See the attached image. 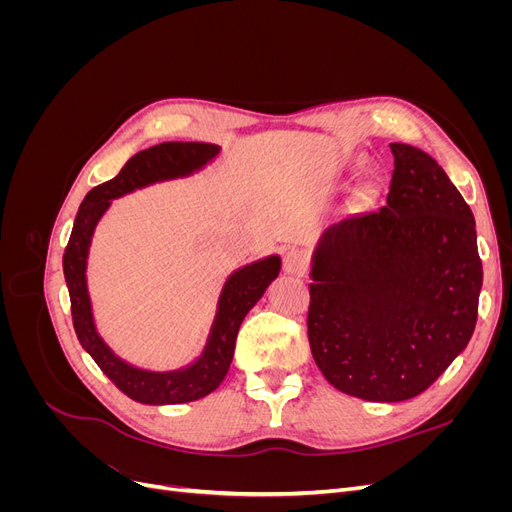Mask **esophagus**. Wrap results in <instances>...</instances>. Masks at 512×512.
I'll use <instances>...</instances> for the list:
<instances>
[{"label":"esophagus","instance_id":"esophagus-1","mask_svg":"<svg viewBox=\"0 0 512 512\" xmlns=\"http://www.w3.org/2000/svg\"><path fill=\"white\" fill-rule=\"evenodd\" d=\"M309 267V256L303 252V250H290L286 256H284V271L288 275H305Z\"/></svg>","mask_w":512,"mask_h":512}]
</instances>
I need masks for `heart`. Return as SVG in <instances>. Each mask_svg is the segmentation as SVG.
<instances>
[{"mask_svg": "<svg viewBox=\"0 0 512 512\" xmlns=\"http://www.w3.org/2000/svg\"><path fill=\"white\" fill-rule=\"evenodd\" d=\"M363 164V158H359V156H356V158H352V160H348V166H352V168H356V166H361Z\"/></svg>", "mask_w": 512, "mask_h": 512, "instance_id": "1", "label": "heart"}]
</instances>
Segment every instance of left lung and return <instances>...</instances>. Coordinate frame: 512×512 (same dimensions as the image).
<instances>
[{
	"instance_id": "obj_1",
	"label": "left lung",
	"mask_w": 512,
	"mask_h": 512,
	"mask_svg": "<svg viewBox=\"0 0 512 512\" xmlns=\"http://www.w3.org/2000/svg\"><path fill=\"white\" fill-rule=\"evenodd\" d=\"M391 151L386 205L322 232L307 316L322 376L382 404L421 395L466 350L483 288L466 200L429 153Z\"/></svg>"
}]
</instances>
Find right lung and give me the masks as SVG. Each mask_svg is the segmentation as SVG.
<instances>
[{"label": "right lung", "mask_w": 512, "mask_h": 512, "mask_svg": "<svg viewBox=\"0 0 512 512\" xmlns=\"http://www.w3.org/2000/svg\"><path fill=\"white\" fill-rule=\"evenodd\" d=\"M220 145L209 143H162L138 151L121 173L91 190L76 213L72 235L64 254V275L72 303L74 331L81 346L89 352L104 374L121 393L138 404L173 406L203 399L226 378L243 318L262 299L282 271V256L269 254L232 271L220 290L215 316L205 346L190 363L175 369H147L132 365L106 344L100 335L94 305L89 297L87 262L100 220L111 209L113 200L149 188L153 183L188 179L218 160Z\"/></svg>", "instance_id": "1"}]
</instances>
